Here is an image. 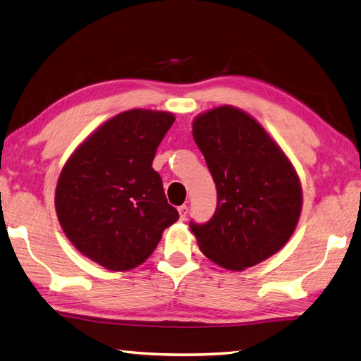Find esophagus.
Listing matches in <instances>:
<instances>
[{
	"label": "esophagus",
	"instance_id": "1",
	"mask_svg": "<svg viewBox=\"0 0 361 361\" xmlns=\"http://www.w3.org/2000/svg\"><path fill=\"white\" fill-rule=\"evenodd\" d=\"M178 212H179L180 219H185L187 218V213H188V207H187L185 204H183V205H180V207L178 209Z\"/></svg>",
	"mask_w": 361,
	"mask_h": 361
}]
</instances>
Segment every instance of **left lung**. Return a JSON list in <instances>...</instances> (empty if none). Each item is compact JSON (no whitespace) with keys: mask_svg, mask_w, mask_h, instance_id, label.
<instances>
[{"mask_svg":"<svg viewBox=\"0 0 361 361\" xmlns=\"http://www.w3.org/2000/svg\"><path fill=\"white\" fill-rule=\"evenodd\" d=\"M193 138L216 185L213 216L190 221L202 254L232 271L276 254L296 229L302 205L290 160L252 116L231 106L197 116Z\"/></svg>","mask_w":361,"mask_h":361,"instance_id":"obj_1","label":"left lung"}]
</instances>
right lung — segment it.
I'll use <instances>...</instances> for the list:
<instances>
[{
  "label": "right lung",
  "mask_w": 361,
  "mask_h": 361,
  "mask_svg": "<svg viewBox=\"0 0 361 361\" xmlns=\"http://www.w3.org/2000/svg\"><path fill=\"white\" fill-rule=\"evenodd\" d=\"M174 123L134 109L110 118L65 164L57 180L59 223L79 252L110 271L142 264L179 219L152 160Z\"/></svg>",
  "instance_id": "add662e5"
}]
</instances>
